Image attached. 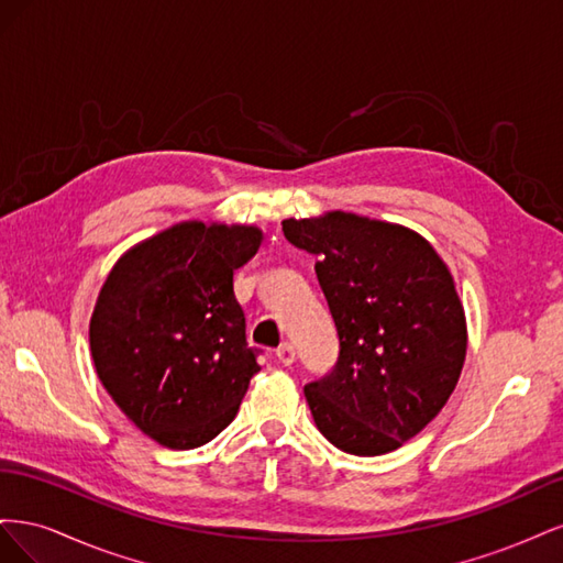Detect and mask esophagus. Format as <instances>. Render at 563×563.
Listing matches in <instances>:
<instances>
[{"mask_svg":"<svg viewBox=\"0 0 563 563\" xmlns=\"http://www.w3.org/2000/svg\"><path fill=\"white\" fill-rule=\"evenodd\" d=\"M275 354H277V362L284 364V366H291L296 362V347L288 345V343H284Z\"/></svg>","mask_w":563,"mask_h":563,"instance_id":"esophagus-1","label":"esophagus"}]
</instances>
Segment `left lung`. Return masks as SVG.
Segmentation results:
<instances>
[{"instance_id":"left-lung-1","label":"left lung","mask_w":563,"mask_h":563,"mask_svg":"<svg viewBox=\"0 0 563 563\" xmlns=\"http://www.w3.org/2000/svg\"><path fill=\"white\" fill-rule=\"evenodd\" d=\"M282 230L317 255L340 340L331 373L305 385L319 432L352 455L399 449L444 408L465 364V310L446 263L418 232L345 211Z\"/></svg>"}]
</instances>
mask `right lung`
Wrapping results in <instances>:
<instances>
[{
    "label": "right lung",
    "mask_w": 563,
    "mask_h": 563,
    "mask_svg": "<svg viewBox=\"0 0 563 563\" xmlns=\"http://www.w3.org/2000/svg\"><path fill=\"white\" fill-rule=\"evenodd\" d=\"M261 242L253 225L187 220L129 249L100 288L89 327L98 378L166 449L223 432L261 371L232 288Z\"/></svg>",
    "instance_id": "1"
}]
</instances>
